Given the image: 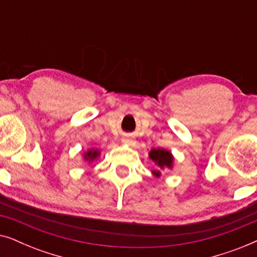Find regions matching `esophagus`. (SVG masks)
<instances>
[{
	"instance_id": "esophagus-1",
	"label": "esophagus",
	"mask_w": 257,
	"mask_h": 257,
	"mask_svg": "<svg viewBox=\"0 0 257 257\" xmlns=\"http://www.w3.org/2000/svg\"><path fill=\"white\" fill-rule=\"evenodd\" d=\"M122 142H124L125 144H128V145H132V144H135V140H133L132 138H130V137H126V138L122 139Z\"/></svg>"
}]
</instances>
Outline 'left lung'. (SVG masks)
<instances>
[{
	"label": "left lung",
	"instance_id": "1",
	"mask_svg": "<svg viewBox=\"0 0 257 257\" xmlns=\"http://www.w3.org/2000/svg\"><path fill=\"white\" fill-rule=\"evenodd\" d=\"M150 158L159 168H172L173 166V156L170 151L164 149H153L150 152ZM156 177H160V171H152Z\"/></svg>",
	"mask_w": 257,
	"mask_h": 257
}]
</instances>
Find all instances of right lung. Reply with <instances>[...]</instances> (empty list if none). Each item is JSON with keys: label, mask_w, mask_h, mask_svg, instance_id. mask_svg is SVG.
<instances>
[{"label": "right lung", "mask_w": 257, "mask_h": 257, "mask_svg": "<svg viewBox=\"0 0 257 257\" xmlns=\"http://www.w3.org/2000/svg\"><path fill=\"white\" fill-rule=\"evenodd\" d=\"M98 157H99V151H97V150H89L85 154H84V159H85L86 161H89V163L96 160Z\"/></svg>", "instance_id": "right-lung-1"}]
</instances>
